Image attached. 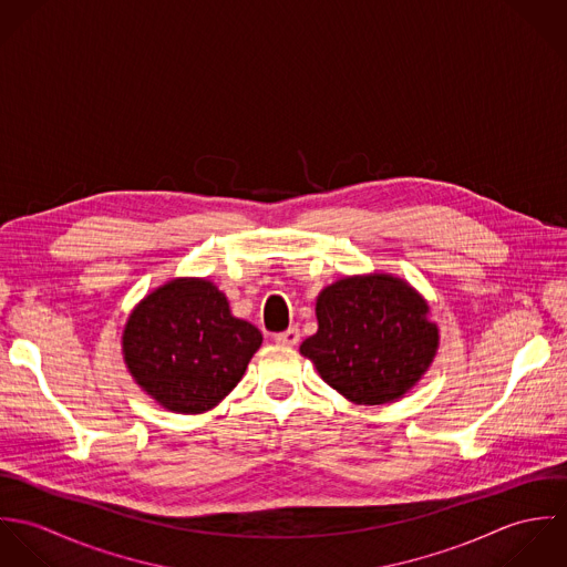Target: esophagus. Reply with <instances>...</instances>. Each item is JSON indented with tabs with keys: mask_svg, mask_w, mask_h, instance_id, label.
Returning <instances> with one entry per match:
<instances>
[{
	"mask_svg": "<svg viewBox=\"0 0 567 567\" xmlns=\"http://www.w3.org/2000/svg\"><path fill=\"white\" fill-rule=\"evenodd\" d=\"M299 338H301L299 327H290V329L277 333V336H275V342H277V344H284V347H295V344L299 342Z\"/></svg>",
	"mask_w": 567,
	"mask_h": 567,
	"instance_id": "1",
	"label": "esophagus"
}]
</instances>
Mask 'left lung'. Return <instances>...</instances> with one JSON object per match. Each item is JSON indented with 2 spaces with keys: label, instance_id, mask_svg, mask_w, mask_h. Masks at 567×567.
<instances>
[{
  "label": "left lung",
  "instance_id": "obj_1",
  "mask_svg": "<svg viewBox=\"0 0 567 567\" xmlns=\"http://www.w3.org/2000/svg\"><path fill=\"white\" fill-rule=\"evenodd\" d=\"M315 336L299 347L333 391L353 404H391L425 375L439 324L423 295L391 272L349 275L317 297Z\"/></svg>",
  "mask_w": 567,
  "mask_h": 567
}]
</instances>
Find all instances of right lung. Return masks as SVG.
<instances>
[{
  "label": "right lung",
  "instance_id": "1",
  "mask_svg": "<svg viewBox=\"0 0 567 567\" xmlns=\"http://www.w3.org/2000/svg\"><path fill=\"white\" fill-rule=\"evenodd\" d=\"M261 331L231 315L229 299L205 277H176L146 295L122 331L135 384L176 414L220 404L243 380Z\"/></svg>",
  "mask_w": 567,
  "mask_h": 567
}]
</instances>
